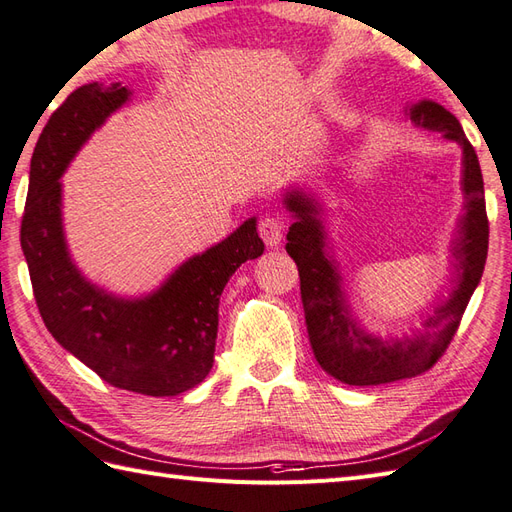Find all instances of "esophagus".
Masks as SVG:
<instances>
[{"instance_id":"1","label":"esophagus","mask_w":512,"mask_h":512,"mask_svg":"<svg viewBox=\"0 0 512 512\" xmlns=\"http://www.w3.org/2000/svg\"><path fill=\"white\" fill-rule=\"evenodd\" d=\"M257 231H259V237L264 239L266 246H277L281 242V237H284L286 222L277 215H268L262 222H259Z\"/></svg>"}]
</instances>
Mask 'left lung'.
Returning <instances> with one entry per match:
<instances>
[{
  "mask_svg": "<svg viewBox=\"0 0 512 512\" xmlns=\"http://www.w3.org/2000/svg\"><path fill=\"white\" fill-rule=\"evenodd\" d=\"M411 121L442 132L449 140H458L464 151V200L466 215L462 220V237L455 246L460 259V286L453 297L440 306L433 317L424 323L422 336L413 341L383 343L365 336L363 330L347 317L343 306L339 275L323 253V228L317 220V209L310 200L292 193L288 209L299 220L290 226L286 235L288 255L295 259L301 279V303L306 312V325L312 352L319 365L345 385H383L400 378L420 376L436 365L447 352L455 332L460 328L462 314L469 306L473 290L484 273L488 253V217L484 202V180L480 160L469 138L451 112L433 101H422L411 107Z\"/></svg>",
  "mask_w": 512,
  "mask_h": 512,
  "instance_id": "8db88e82",
  "label": "left lung"
}]
</instances>
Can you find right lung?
Returning <instances> with one entry per match:
<instances>
[{
  "label": "right lung",
  "mask_w": 512,
  "mask_h": 512,
  "mask_svg": "<svg viewBox=\"0 0 512 512\" xmlns=\"http://www.w3.org/2000/svg\"><path fill=\"white\" fill-rule=\"evenodd\" d=\"M127 96L118 83H90L52 112L30 160L21 248L41 319L65 350L112 387L178 396L211 372L222 290L246 259L264 253V242L248 220L143 301L114 299L79 275L63 242L59 178Z\"/></svg>",
  "instance_id": "add662e5"
}]
</instances>
